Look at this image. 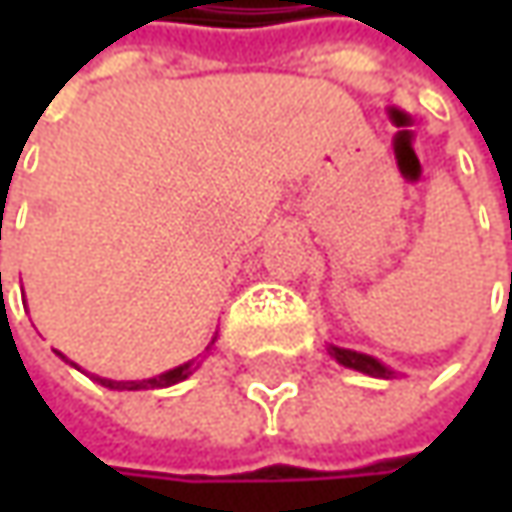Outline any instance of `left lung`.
Here are the masks:
<instances>
[{
  "label": "left lung",
  "instance_id": "obj_1",
  "mask_svg": "<svg viewBox=\"0 0 512 512\" xmlns=\"http://www.w3.org/2000/svg\"><path fill=\"white\" fill-rule=\"evenodd\" d=\"M330 356L336 359L344 367H353L359 373H367V376H379V379H387L393 376V370H387L382 362H376L373 356H364V353H356V350H344V347H330Z\"/></svg>",
  "mask_w": 512,
  "mask_h": 512
}]
</instances>
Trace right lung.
Returning a JSON list of instances; mask_svg holds the SVG:
<instances>
[{
	"instance_id": "add662e5",
	"label": "right lung",
	"mask_w": 512,
	"mask_h": 512,
	"mask_svg": "<svg viewBox=\"0 0 512 512\" xmlns=\"http://www.w3.org/2000/svg\"><path fill=\"white\" fill-rule=\"evenodd\" d=\"M187 376H190V364H182V367H173V370L162 373V376L142 379V382H113V379H99V384H105L110 390H148V387H168V384L182 382Z\"/></svg>"
}]
</instances>
